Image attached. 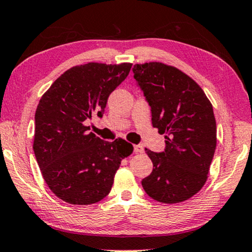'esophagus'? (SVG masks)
I'll list each match as a JSON object with an SVG mask.
<instances>
[{"instance_id":"1","label":"esophagus","mask_w":252,"mask_h":252,"mask_svg":"<svg viewBox=\"0 0 252 252\" xmlns=\"http://www.w3.org/2000/svg\"><path fill=\"white\" fill-rule=\"evenodd\" d=\"M133 150L136 154H141V153H144V147H142L141 145H134Z\"/></svg>"}]
</instances>
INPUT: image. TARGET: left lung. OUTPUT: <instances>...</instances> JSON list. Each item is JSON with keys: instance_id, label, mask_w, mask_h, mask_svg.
<instances>
[{"instance_id": "left-lung-1", "label": "left lung", "mask_w": 252, "mask_h": 252, "mask_svg": "<svg viewBox=\"0 0 252 252\" xmlns=\"http://www.w3.org/2000/svg\"><path fill=\"white\" fill-rule=\"evenodd\" d=\"M134 79L152 107L153 126L165 134L163 153L146 148L153 172L141 181L150 198L178 204L193 197L207 181L216 149L212 103L193 79L172 65H133Z\"/></svg>"}]
</instances>
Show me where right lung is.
<instances>
[{"instance_id": "add662e5", "label": "right lung", "mask_w": 252, "mask_h": 252, "mask_svg": "<svg viewBox=\"0 0 252 252\" xmlns=\"http://www.w3.org/2000/svg\"><path fill=\"white\" fill-rule=\"evenodd\" d=\"M131 63L89 62L61 74L40 98L35 114L33 153L56 197L71 205H90L110 193L121 160L132 145L104 141L85 121L102 118L110 94L129 74Z\"/></svg>"}]
</instances>
